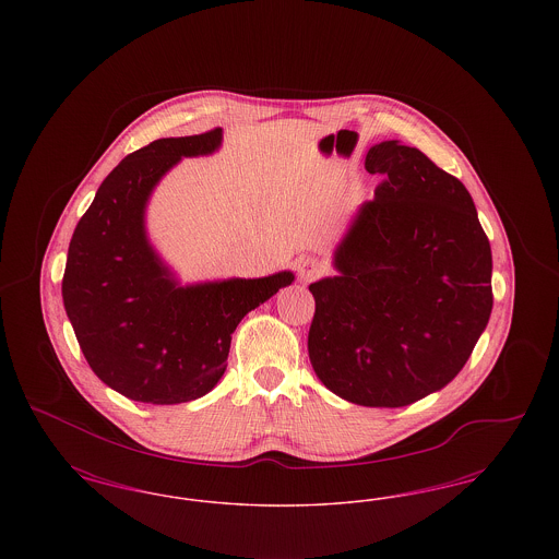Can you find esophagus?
<instances>
[{
    "label": "esophagus",
    "instance_id": "34e87169",
    "mask_svg": "<svg viewBox=\"0 0 559 559\" xmlns=\"http://www.w3.org/2000/svg\"><path fill=\"white\" fill-rule=\"evenodd\" d=\"M324 272V266L320 264L319 260H312V258H308V260H299L297 262V276L301 278V281H314L317 276H320Z\"/></svg>",
    "mask_w": 559,
    "mask_h": 559
}]
</instances>
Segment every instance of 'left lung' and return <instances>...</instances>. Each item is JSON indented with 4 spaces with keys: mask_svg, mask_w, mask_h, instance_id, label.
<instances>
[{
    "mask_svg": "<svg viewBox=\"0 0 559 559\" xmlns=\"http://www.w3.org/2000/svg\"><path fill=\"white\" fill-rule=\"evenodd\" d=\"M383 176L337 245V276L310 285L308 354L360 406L399 408L451 383L492 312V253L472 194L419 148L367 153Z\"/></svg>",
    "mask_w": 559,
    "mask_h": 559,
    "instance_id": "1",
    "label": "left lung"
}]
</instances>
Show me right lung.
I'll list each match as a JSON object with an SVG mask.
<instances>
[{"label": "right lung", "mask_w": 559, "mask_h": 559, "mask_svg": "<svg viewBox=\"0 0 559 559\" xmlns=\"http://www.w3.org/2000/svg\"><path fill=\"white\" fill-rule=\"evenodd\" d=\"M222 128L160 138L121 160L73 233L62 301L92 371L126 399L180 404L212 392L242 317L292 285L293 272L182 287L148 242L144 213L160 178L212 155Z\"/></svg>", "instance_id": "obj_1"}]
</instances>
